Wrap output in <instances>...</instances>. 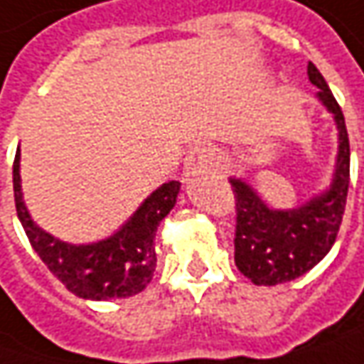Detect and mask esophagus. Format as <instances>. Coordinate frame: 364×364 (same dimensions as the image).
I'll list each match as a JSON object with an SVG mask.
<instances>
[{"instance_id": "esophagus-1", "label": "esophagus", "mask_w": 364, "mask_h": 364, "mask_svg": "<svg viewBox=\"0 0 364 364\" xmlns=\"http://www.w3.org/2000/svg\"><path fill=\"white\" fill-rule=\"evenodd\" d=\"M214 161H216V150L212 146H196V148H191L189 154H187V159L183 162V175H185V179L210 171Z\"/></svg>"}]
</instances>
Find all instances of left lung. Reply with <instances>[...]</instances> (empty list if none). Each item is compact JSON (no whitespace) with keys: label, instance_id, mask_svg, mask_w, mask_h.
<instances>
[{"label":"left lung","instance_id":"1","mask_svg":"<svg viewBox=\"0 0 364 364\" xmlns=\"http://www.w3.org/2000/svg\"><path fill=\"white\" fill-rule=\"evenodd\" d=\"M307 75L317 88L315 98L333 115L338 127V156L330 187L299 208L276 210L249 183L230 177L237 203L235 264L257 287L284 284L317 266L330 253L346 208L350 144L344 115L323 75L311 61Z\"/></svg>","mask_w":364,"mask_h":364}]
</instances>
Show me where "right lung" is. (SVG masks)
Returning a JSON list of instances; mask_svg holds the SVG:
<instances>
[{
    "mask_svg": "<svg viewBox=\"0 0 364 364\" xmlns=\"http://www.w3.org/2000/svg\"><path fill=\"white\" fill-rule=\"evenodd\" d=\"M20 181L18 146L14 159V200L18 218L43 264L70 292L88 301H109L134 296L150 284L156 269L154 237L162 218L177 203L181 183H162L111 237L97 243L74 245L49 235L34 223L22 198Z\"/></svg>",
    "mask_w": 364,
    "mask_h": 364,
    "instance_id": "obj_1",
    "label": "right lung"
}]
</instances>
